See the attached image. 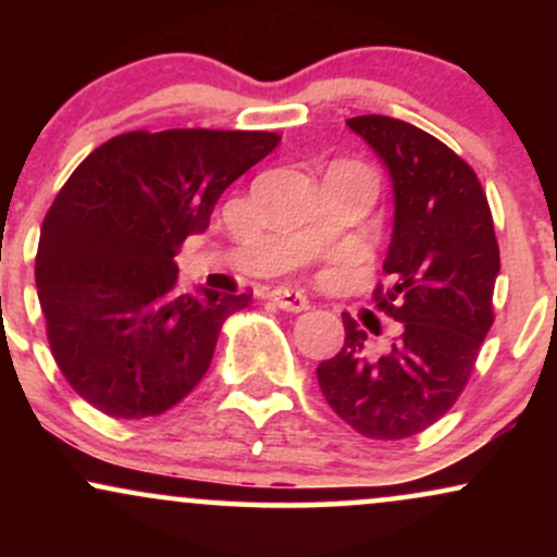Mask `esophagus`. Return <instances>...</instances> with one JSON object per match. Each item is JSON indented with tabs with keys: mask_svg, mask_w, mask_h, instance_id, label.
Returning a JSON list of instances; mask_svg holds the SVG:
<instances>
[{
	"mask_svg": "<svg viewBox=\"0 0 557 557\" xmlns=\"http://www.w3.org/2000/svg\"><path fill=\"white\" fill-rule=\"evenodd\" d=\"M272 300L280 306V309L293 311V314H298V311L309 309V298H306L300 290H293V287H285V285L283 287H274Z\"/></svg>",
	"mask_w": 557,
	"mask_h": 557,
	"instance_id": "1",
	"label": "esophagus"
}]
</instances>
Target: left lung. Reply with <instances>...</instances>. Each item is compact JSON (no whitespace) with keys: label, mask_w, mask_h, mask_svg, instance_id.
<instances>
[{"label":"left lung","mask_w":557,"mask_h":557,"mask_svg":"<svg viewBox=\"0 0 557 557\" xmlns=\"http://www.w3.org/2000/svg\"><path fill=\"white\" fill-rule=\"evenodd\" d=\"M393 183V238L382 270L389 287L374 300L400 335L387 354H367V332L343 314L341 354L317 367L332 411L372 440L424 432L463 393L482 341L495 322L492 293L500 248L487 196L474 170L421 127L385 117H350Z\"/></svg>","instance_id":"left-lung-1"}]
</instances>
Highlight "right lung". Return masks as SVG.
Segmentation results:
<instances>
[{
    "instance_id": "obj_1",
    "label": "right lung",
    "mask_w": 557,
    "mask_h": 557,
    "mask_svg": "<svg viewBox=\"0 0 557 557\" xmlns=\"http://www.w3.org/2000/svg\"><path fill=\"white\" fill-rule=\"evenodd\" d=\"M277 144L264 131H133L62 185L38 238V300L57 367L101 413L159 417L207 374L222 322L251 296L183 293L177 248Z\"/></svg>"
}]
</instances>
